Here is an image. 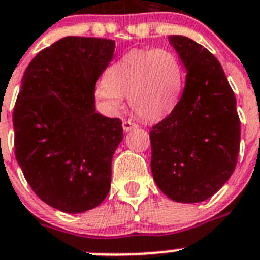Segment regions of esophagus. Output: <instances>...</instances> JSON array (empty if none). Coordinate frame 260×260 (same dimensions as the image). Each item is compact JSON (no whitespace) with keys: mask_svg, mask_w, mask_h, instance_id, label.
Listing matches in <instances>:
<instances>
[{"mask_svg":"<svg viewBox=\"0 0 260 260\" xmlns=\"http://www.w3.org/2000/svg\"><path fill=\"white\" fill-rule=\"evenodd\" d=\"M137 126L139 125H137L136 123H132L131 120H125V121L123 123V129L125 131V132H129V131L135 129V128H137Z\"/></svg>","mask_w":260,"mask_h":260,"instance_id":"obj_1","label":"esophagus"}]
</instances>
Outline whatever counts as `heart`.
<instances>
[{
  "label": "heart",
  "mask_w": 260,
  "mask_h": 260,
  "mask_svg": "<svg viewBox=\"0 0 260 260\" xmlns=\"http://www.w3.org/2000/svg\"><path fill=\"white\" fill-rule=\"evenodd\" d=\"M184 84L178 54L167 48L135 49L113 62L96 85L94 96L105 109L117 112L128 97L131 108L145 120L174 111Z\"/></svg>",
  "instance_id": "heart-1"
}]
</instances>
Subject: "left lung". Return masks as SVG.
<instances>
[{"mask_svg": "<svg viewBox=\"0 0 260 260\" xmlns=\"http://www.w3.org/2000/svg\"><path fill=\"white\" fill-rule=\"evenodd\" d=\"M187 69L180 100L152 126L151 170L164 195L199 203L216 193L235 170L240 145L236 99L214 54L184 36H170Z\"/></svg>", "mask_w": 260, "mask_h": 260, "instance_id": "1", "label": "left lung"}]
</instances>
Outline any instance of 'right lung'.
<instances>
[{
    "mask_svg": "<svg viewBox=\"0 0 260 260\" xmlns=\"http://www.w3.org/2000/svg\"><path fill=\"white\" fill-rule=\"evenodd\" d=\"M113 52V40L64 37L30 61L21 81L13 112L17 163L36 195L62 212L92 210L111 188L123 126L97 113L94 88Z\"/></svg>",
    "mask_w": 260,
    "mask_h": 260,
    "instance_id": "right-lung-1",
    "label": "right lung"
}]
</instances>
